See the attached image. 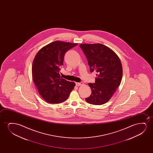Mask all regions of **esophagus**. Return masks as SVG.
<instances>
[{"label": "esophagus", "instance_id": "34e87169", "mask_svg": "<svg viewBox=\"0 0 153 153\" xmlns=\"http://www.w3.org/2000/svg\"><path fill=\"white\" fill-rule=\"evenodd\" d=\"M83 84V82H76V85L77 86H82Z\"/></svg>", "mask_w": 153, "mask_h": 153}]
</instances>
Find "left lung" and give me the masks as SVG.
I'll return each mask as SVG.
<instances>
[{
    "instance_id": "1",
    "label": "left lung",
    "mask_w": 153,
    "mask_h": 153,
    "mask_svg": "<svg viewBox=\"0 0 153 153\" xmlns=\"http://www.w3.org/2000/svg\"><path fill=\"white\" fill-rule=\"evenodd\" d=\"M88 60L91 73L97 71L94 83H89L90 97L85 99L91 105L105 104L111 98L121 82L123 69L117 54L100 43L80 44Z\"/></svg>"
}]
</instances>
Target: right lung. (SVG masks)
<instances>
[{
  "label": "right lung",
  "mask_w": 153,
  "mask_h": 153,
  "mask_svg": "<svg viewBox=\"0 0 153 153\" xmlns=\"http://www.w3.org/2000/svg\"><path fill=\"white\" fill-rule=\"evenodd\" d=\"M77 44L56 41L43 47L36 54L32 66V78L47 102H64L74 88L75 83L62 78L59 73L65 53Z\"/></svg>",
  "instance_id": "right-lung-1"
}]
</instances>
